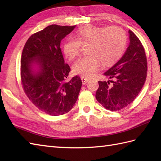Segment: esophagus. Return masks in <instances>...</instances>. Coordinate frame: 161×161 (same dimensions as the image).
Returning <instances> with one entry per match:
<instances>
[{"mask_svg":"<svg viewBox=\"0 0 161 161\" xmlns=\"http://www.w3.org/2000/svg\"><path fill=\"white\" fill-rule=\"evenodd\" d=\"M81 81H82V84H86V83L88 82V81H89V79L86 78V77H81Z\"/></svg>","mask_w":161,"mask_h":161,"instance_id":"34e87169","label":"esophagus"}]
</instances>
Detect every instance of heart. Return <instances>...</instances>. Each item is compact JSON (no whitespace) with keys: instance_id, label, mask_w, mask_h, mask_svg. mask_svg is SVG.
Returning a JSON list of instances; mask_svg holds the SVG:
<instances>
[{"instance_id":"heart-1","label":"heart","mask_w":161,"mask_h":161,"mask_svg":"<svg viewBox=\"0 0 161 161\" xmlns=\"http://www.w3.org/2000/svg\"><path fill=\"white\" fill-rule=\"evenodd\" d=\"M75 39H68L63 45V52L70 60L76 58L80 46L86 45L87 54L80 58L73 66V72L84 77H91L100 67L115 64L124 53L126 35L118 27H97L88 25L79 28Z\"/></svg>"}]
</instances>
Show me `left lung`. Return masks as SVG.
<instances>
[{
    "label": "left lung",
    "mask_w": 161,
    "mask_h": 161,
    "mask_svg": "<svg viewBox=\"0 0 161 161\" xmlns=\"http://www.w3.org/2000/svg\"><path fill=\"white\" fill-rule=\"evenodd\" d=\"M129 45L125 53L104 75L111 79L98 81L95 97L103 107L118 111L135 100L141 91L147 77V63L141 41L129 30Z\"/></svg>",
    "instance_id": "obj_1"
}]
</instances>
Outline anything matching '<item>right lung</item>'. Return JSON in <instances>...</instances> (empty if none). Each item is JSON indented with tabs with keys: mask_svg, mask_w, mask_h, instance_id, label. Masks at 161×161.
Wrapping results in <instances>:
<instances>
[{
	"mask_svg": "<svg viewBox=\"0 0 161 161\" xmlns=\"http://www.w3.org/2000/svg\"><path fill=\"white\" fill-rule=\"evenodd\" d=\"M75 26H47L30 37L22 52L20 77L23 90L37 108L50 115L70 111L82 85L79 76L66 81L70 68L65 64L60 48L61 41Z\"/></svg>",
	"mask_w": 161,
	"mask_h": 161,
	"instance_id": "add662e5",
	"label": "right lung"
}]
</instances>
